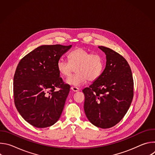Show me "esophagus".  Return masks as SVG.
I'll return each mask as SVG.
<instances>
[{
	"label": "esophagus",
	"mask_w": 155,
	"mask_h": 155,
	"mask_svg": "<svg viewBox=\"0 0 155 155\" xmlns=\"http://www.w3.org/2000/svg\"><path fill=\"white\" fill-rule=\"evenodd\" d=\"M71 90L74 92H77L79 91V89L77 87H71Z\"/></svg>",
	"instance_id": "obj_1"
}]
</instances>
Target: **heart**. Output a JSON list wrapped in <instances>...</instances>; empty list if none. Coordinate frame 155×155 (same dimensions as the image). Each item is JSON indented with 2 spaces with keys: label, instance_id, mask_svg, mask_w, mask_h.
Here are the masks:
<instances>
[{
  "label": "heart",
  "instance_id": "obj_1",
  "mask_svg": "<svg viewBox=\"0 0 155 155\" xmlns=\"http://www.w3.org/2000/svg\"><path fill=\"white\" fill-rule=\"evenodd\" d=\"M69 62L60 58L56 64L59 74L68 77L75 68L76 74L66 80V83L80 86L86 81H94L102 74L104 62L102 57L96 53H90L82 48H77L68 55Z\"/></svg>",
  "mask_w": 155,
  "mask_h": 155
}]
</instances>
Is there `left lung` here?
Masks as SVG:
<instances>
[{"instance_id": "1", "label": "left lung", "mask_w": 155, "mask_h": 155, "mask_svg": "<svg viewBox=\"0 0 155 155\" xmlns=\"http://www.w3.org/2000/svg\"><path fill=\"white\" fill-rule=\"evenodd\" d=\"M98 48L106 55V65L100 77L83 90L84 110L93 125L102 129L118 123L133 99L134 82L127 61L112 49Z\"/></svg>"}]
</instances>
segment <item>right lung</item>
Instances as JSON below:
<instances>
[{
  "label": "right lung",
  "mask_w": 155,
  "mask_h": 155,
  "mask_svg": "<svg viewBox=\"0 0 155 155\" xmlns=\"http://www.w3.org/2000/svg\"><path fill=\"white\" fill-rule=\"evenodd\" d=\"M72 45H41L22 58L13 78L16 108L34 127L51 126L59 119L70 91L56 64ZM56 87L61 90L56 92Z\"/></svg>",
  "instance_id": "1"
}]
</instances>
